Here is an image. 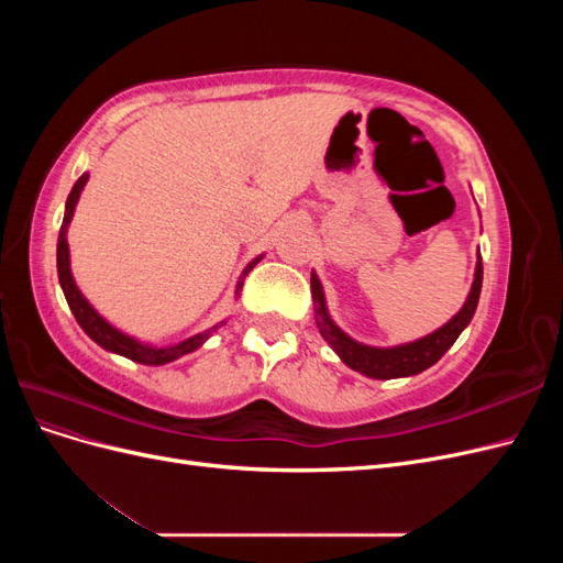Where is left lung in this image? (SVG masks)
<instances>
[{
  "label": "left lung",
  "mask_w": 563,
  "mask_h": 563,
  "mask_svg": "<svg viewBox=\"0 0 563 563\" xmlns=\"http://www.w3.org/2000/svg\"><path fill=\"white\" fill-rule=\"evenodd\" d=\"M482 279H484L482 255H476L474 282H472V288L467 294V300L463 308H460L444 323V327L413 340V343H404V345H395V347H373V345H364V343H360V340L350 338L331 319L329 308H327V298H323V286L312 272L310 284H312V300H314V321H317L321 338L327 340V343L333 347V352L352 371H360V373H364V376L376 378V380L416 376V373H422L424 368L437 364L441 356L449 352V347L455 343L457 335L465 331V327L474 317L476 302H479Z\"/></svg>",
  "instance_id": "8db88e82"
}]
</instances>
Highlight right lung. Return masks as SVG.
Wrapping results in <instances>:
<instances>
[{
    "label": "right lung",
    "mask_w": 563,
    "mask_h": 563,
    "mask_svg": "<svg viewBox=\"0 0 563 563\" xmlns=\"http://www.w3.org/2000/svg\"><path fill=\"white\" fill-rule=\"evenodd\" d=\"M87 180H89V174H81L79 180L73 185V192L67 195L63 225H60V232H58V251H56L58 282H60L65 300H67V305H70V310H73L77 323L84 329V333H87L93 340V343H98L103 350L114 352V354H122V356H126V360L145 364V366H162V364L180 360L183 354L195 352L197 347H201L203 343H207V340L213 335V331L220 327V323H225V321H220V323H216V327L201 331V333H197L192 338L180 340V343L157 347V345H150V343H141L139 338H133V335H129L124 331H119L117 327H112V323L106 317H100L96 312L93 305L87 298H84V294L79 291V286H77L75 277H73V269H70V246H67V228H70V220L75 216V207H77L79 195L84 190V185H87ZM261 258H263V255H258V258H253L244 267L240 282H236L234 296H240L242 286H244V277L249 275V272L255 267V263H258Z\"/></svg>",
    "instance_id": "right-lung-1"
}]
</instances>
